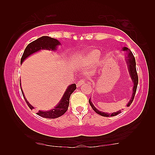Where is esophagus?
<instances>
[{
    "mask_svg": "<svg viewBox=\"0 0 155 155\" xmlns=\"http://www.w3.org/2000/svg\"><path fill=\"white\" fill-rule=\"evenodd\" d=\"M84 83V80H81V81H79L77 83V87H80L82 84H83Z\"/></svg>",
    "mask_w": 155,
    "mask_h": 155,
    "instance_id": "obj_1",
    "label": "esophagus"
}]
</instances>
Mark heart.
<instances>
[{
	"instance_id": "b5f03b06",
	"label": "heart",
	"mask_w": 155,
	"mask_h": 155,
	"mask_svg": "<svg viewBox=\"0 0 155 155\" xmlns=\"http://www.w3.org/2000/svg\"><path fill=\"white\" fill-rule=\"evenodd\" d=\"M100 56V51L97 50V49H91V50L87 51V52L83 54V59L82 61L88 63H93V62H96L98 57Z\"/></svg>"
}]
</instances>
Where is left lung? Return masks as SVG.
Masks as SVG:
<instances>
[{"mask_svg":"<svg viewBox=\"0 0 155 155\" xmlns=\"http://www.w3.org/2000/svg\"><path fill=\"white\" fill-rule=\"evenodd\" d=\"M123 51L127 52V56L126 57V62H127V64L128 66V72H129L130 78H131V79H132V81H133V83L134 84L132 97H131L129 102H128L127 105V107H129L130 105L131 104V103H133V101L134 100V95H135L136 91H137L138 82H139V78H138V74H137V69H136L135 58H134V57L133 54L132 53V52H131L130 49H128L127 47H123ZM89 104L91 106L92 108H93V109L95 112H96L97 114H100L103 117H114V116H116V115H117V114H118L121 113L120 110L117 111V112H115V113H104V112L99 111L97 109V108H95V107L93 105V103H92L91 101V98L89 99Z\"/></svg>","mask_w":155,"mask_h":155,"instance_id":"left-lung-1","label":"left lung"}]
</instances>
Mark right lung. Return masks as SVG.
<instances>
[{"instance_id":"right-lung-1","label":"right lung","mask_w":155,"mask_h":155,"mask_svg":"<svg viewBox=\"0 0 155 155\" xmlns=\"http://www.w3.org/2000/svg\"><path fill=\"white\" fill-rule=\"evenodd\" d=\"M60 45L61 42L58 40H57V39L47 37V36H43V37H42L41 38H38L37 40L32 41L30 44H28L27 45V47H26L24 51V53H23L22 56L21 62L22 63V62L27 57H28L29 56L41 50H48L53 51L57 50V46ZM20 86H21V83H20ZM76 88H77V87H76L75 84H72L71 85H69L68 88H67V90L64 92L61 100L54 108L47 111L39 110L37 114L40 117L47 118H55L62 116V115L64 114L68 110V107L69 105V98H70L71 94L73 93ZM21 89L23 97H24L25 100L26 101V103H27L28 107L30 108L31 110L33 109L34 107L28 103L27 99H26L21 87Z\"/></svg>"}]
</instances>
